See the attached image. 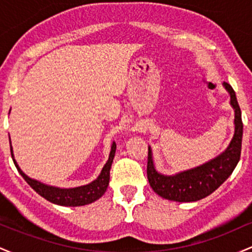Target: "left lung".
<instances>
[{
  "label": "left lung",
  "mask_w": 252,
  "mask_h": 252,
  "mask_svg": "<svg viewBox=\"0 0 252 252\" xmlns=\"http://www.w3.org/2000/svg\"><path fill=\"white\" fill-rule=\"evenodd\" d=\"M224 86L230 92L231 105L235 109L236 126L232 141L221 155L194 169L186 170L174 176H164L158 174L155 170L152 152H150V148H148L147 176L154 192L162 198L180 202L200 200L215 192L222 182L232 174L233 169L236 168L241 158L242 152V112L239 104L237 102L235 90L226 82H224Z\"/></svg>",
  "instance_id": "obj_1"
}]
</instances>
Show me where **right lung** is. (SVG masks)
Masks as SVG:
<instances>
[{
	"mask_svg": "<svg viewBox=\"0 0 252 252\" xmlns=\"http://www.w3.org/2000/svg\"><path fill=\"white\" fill-rule=\"evenodd\" d=\"M115 152H116V144H112L111 152H110V156L108 162L105 163V166L103 167L102 173L94 181H92L91 184L85 185V186L76 187V189H58V187H52L47 186V185H43L41 182H37L33 179L28 178L27 175L20 169V167L15 163L17 170H19L20 174L22 175V178L27 181V184L33 189L37 194H40L42 198H45L46 200L53 202V204L62 205V206H83V205L91 204V202L96 201L97 199H99L104 193H105L106 189H108L109 180H110V168H111L112 160H114ZM10 153L11 158H13V149L10 147Z\"/></svg>",
	"mask_w": 252,
	"mask_h": 252,
	"instance_id": "add662e5",
	"label": "right lung"
}]
</instances>
